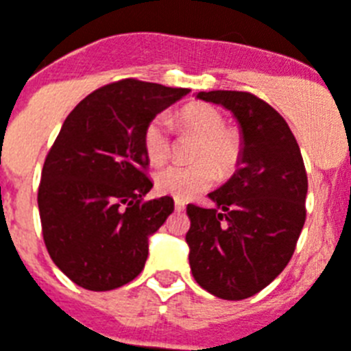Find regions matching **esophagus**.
Returning <instances> with one entry per match:
<instances>
[{
  "label": "esophagus",
  "instance_id": "obj_1",
  "mask_svg": "<svg viewBox=\"0 0 351 351\" xmlns=\"http://www.w3.org/2000/svg\"><path fill=\"white\" fill-rule=\"evenodd\" d=\"M184 208H186V205H184V201H176V210H178V213H183Z\"/></svg>",
  "mask_w": 351,
  "mask_h": 351
}]
</instances>
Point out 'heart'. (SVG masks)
Listing matches in <instances>:
<instances>
[{"mask_svg": "<svg viewBox=\"0 0 351 351\" xmlns=\"http://www.w3.org/2000/svg\"><path fill=\"white\" fill-rule=\"evenodd\" d=\"M176 122L197 137L194 150L195 165H172L156 176L159 194L176 199H190L216 183L219 168L229 173L240 159V141L227 130L223 113L208 104L186 106L173 117ZM172 122L159 113L152 119L143 133V148L152 165H162L172 154Z\"/></svg>", "mask_w": 351, "mask_h": 351, "instance_id": "heart-1", "label": "heart"}]
</instances>
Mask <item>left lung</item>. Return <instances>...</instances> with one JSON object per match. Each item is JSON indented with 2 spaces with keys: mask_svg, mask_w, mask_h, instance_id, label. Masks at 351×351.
Wrapping results in <instances>:
<instances>
[{
  "mask_svg": "<svg viewBox=\"0 0 351 351\" xmlns=\"http://www.w3.org/2000/svg\"><path fill=\"white\" fill-rule=\"evenodd\" d=\"M199 100L223 106L238 121V170L208 194L213 208L186 206L190 269L214 297L256 295L291 260L306 221L308 173L284 117L247 91H201Z\"/></svg>",
  "mask_w": 351,
  "mask_h": 351,
  "instance_id": "1",
  "label": "left lung"
}]
</instances>
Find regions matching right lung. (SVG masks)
Returning a JSON list of instances; mask_svg holds the SVG:
<instances>
[{
	"label": "right lung",
	"mask_w": 351,
	"mask_h": 351,
	"mask_svg": "<svg viewBox=\"0 0 351 351\" xmlns=\"http://www.w3.org/2000/svg\"><path fill=\"white\" fill-rule=\"evenodd\" d=\"M186 93L124 78L95 89L64 121L43 162L38 208L49 256L77 286L110 291L145 269L148 236L173 199L145 201L154 183L143 133Z\"/></svg>",
	"instance_id": "right-lung-1"
}]
</instances>
